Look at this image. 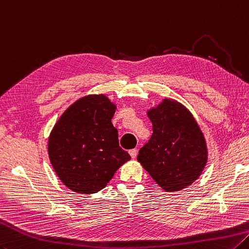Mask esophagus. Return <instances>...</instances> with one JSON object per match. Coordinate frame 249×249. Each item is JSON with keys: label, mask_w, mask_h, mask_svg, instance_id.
Masks as SVG:
<instances>
[{"label": "esophagus", "mask_w": 249, "mask_h": 249, "mask_svg": "<svg viewBox=\"0 0 249 249\" xmlns=\"http://www.w3.org/2000/svg\"><path fill=\"white\" fill-rule=\"evenodd\" d=\"M137 152H138V151L136 149H131V150H129V155L133 159H135L136 157H137Z\"/></svg>", "instance_id": "34e87169"}]
</instances>
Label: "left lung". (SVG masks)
Instances as JSON below:
<instances>
[{"instance_id":"8db88e82","label":"left lung","mask_w":249,"mask_h":249,"mask_svg":"<svg viewBox=\"0 0 249 249\" xmlns=\"http://www.w3.org/2000/svg\"><path fill=\"white\" fill-rule=\"evenodd\" d=\"M147 114L153 134L139 150L137 160L164 191L189 187L207 163L206 141L196 120L182 104L170 98Z\"/></svg>"}]
</instances>
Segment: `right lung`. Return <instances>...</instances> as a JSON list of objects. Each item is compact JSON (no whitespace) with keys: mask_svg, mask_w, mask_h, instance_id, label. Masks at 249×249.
Masks as SVG:
<instances>
[{"mask_svg":"<svg viewBox=\"0 0 249 249\" xmlns=\"http://www.w3.org/2000/svg\"><path fill=\"white\" fill-rule=\"evenodd\" d=\"M115 110L104 94L87 95L73 102L53 127L48 157L57 176L72 191H100L130 160L119 145L118 129L111 122Z\"/></svg>","mask_w":249,"mask_h":249,"instance_id":"add662e5","label":"right lung"}]
</instances>
